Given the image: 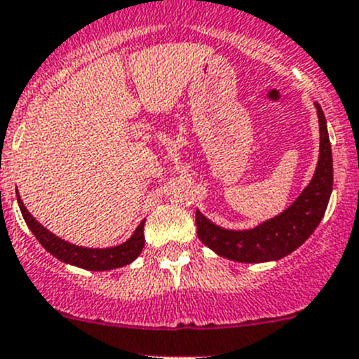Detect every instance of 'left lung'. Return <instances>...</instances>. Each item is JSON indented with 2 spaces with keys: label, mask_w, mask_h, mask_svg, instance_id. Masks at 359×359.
<instances>
[{
  "label": "left lung",
  "mask_w": 359,
  "mask_h": 359,
  "mask_svg": "<svg viewBox=\"0 0 359 359\" xmlns=\"http://www.w3.org/2000/svg\"><path fill=\"white\" fill-rule=\"evenodd\" d=\"M315 105L320 119V158L311 183L289 209L254 230H223L197 210V235L214 252L238 262L276 261L294 252L316 230L330 201L334 168L325 114Z\"/></svg>",
  "instance_id": "obj_1"
}]
</instances>
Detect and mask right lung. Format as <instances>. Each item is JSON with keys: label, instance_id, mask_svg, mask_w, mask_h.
I'll use <instances>...</instances> for the list:
<instances>
[{"label": "right lung", "instance_id": "add662e5", "mask_svg": "<svg viewBox=\"0 0 359 359\" xmlns=\"http://www.w3.org/2000/svg\"><path fill=\"white\" fill-rule=\"evenodd\" d=\"M17 201L18 205H20L25 223L31 228V231L38 238V242L41 243L48 252L53 254L57 259L69 262V264L79 266V268L84 269H91V271H107V269L123 268V266L135 261L143 250V245H145V235H143V224H145V221L140 223L135 235L128 242L123 243V245L110 247V249H84V247L72 245V243L64 242L58 236L44 230L41 224L29 214V210L22 204L18 195Z\"/></svg>", "mask_w": 359, "mask_h": 359}]
</instances>
